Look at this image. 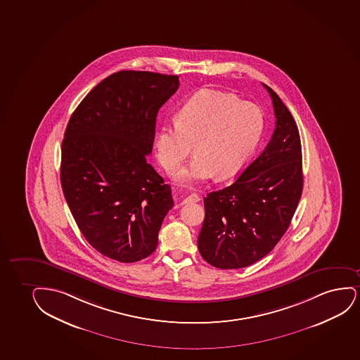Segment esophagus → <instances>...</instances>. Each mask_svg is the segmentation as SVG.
I'll use <instances>...</instances> for the list:
<instances>
[{"label": "esophagus", "instance_id": "obj_1", "mask_svg": "<svg viewBox=\"0 0 360 360\" xmlns=\"http://www.w3.org/2000/svg\"><path fill=\"white\" fill-rule=\"evenodd\" d=\"M200 200V197L196 193H191L190 196L185 197L184 200H182V205H185V203H195V202H198Z\"/></svg>", "mask_w": 360, "mask_h": 360}]
</instances>
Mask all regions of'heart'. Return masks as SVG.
Wrapping results in <instances>:
<instances>
[{
	"label": "heart",
	"instance_id": "b5f03b06",
	"mask_svg": "<svg viewBox=\"0 0 360 360\" xmlns=\"http://www.w3.org/2000/svg\"><path fill=\"white\" fill-rule=\"evenodd\" d=\"M263 132L260 110L236 96L202 91L176 114V123L164 124L155 137L160 165L173 173L191 152L195 158L174 174L175 181L191 185L214 176L228 179L253 155Z\"/></svg>",
	"mask_w": 360,
	"mask_h": 360
}]
</instances>
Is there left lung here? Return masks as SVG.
Returning a JSON list of instances; mask_svg holds the SVG:
<instances>
[{"mask_svg":"<svg viewBox=\"0 0 360 360\" xmlns=\"http://www.w3.org/2000/svg\"><path fill=\"white\" fill-rule=\"evenodd\" d=\"M263 85L276 118L273 136L236 181L205 197L197 245L203 259L215 268H245L271 252L302 196L300 131L276 92Z\"/></svg>","mask_w":360,"mask_h":360,"instance_id":"obj_1","label":"left lung"}]
</instances>
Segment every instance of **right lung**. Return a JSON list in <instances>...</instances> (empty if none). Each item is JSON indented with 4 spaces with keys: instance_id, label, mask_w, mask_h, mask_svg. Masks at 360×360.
Instances as JSON below:
<instances>
[{
    "instance_id": "obj_1",
    "label": "right lung",
    "mask_w": 360,
    "mask_h": 360,
    "mask_svg": "<svg viewBox=\"0 0 360 360\" xmlns=\"http://www.w3.org/2000/svg\"><path fill=\"white\" fill-rule=\"evenodd\" d=\"M178 75L122 70L96 85L64 132L60 184L77 228L101 255L134 263L152 255L172 188L147 163L160 107Z\"/></svg>"
}]
</instances>
